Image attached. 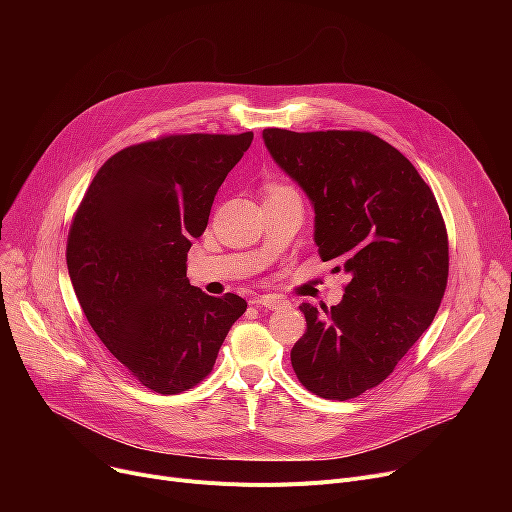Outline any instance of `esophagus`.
Instances as JSON below:
<instances>
[{"label":"esophagus","instance_id":"1","mask_svg":"<svg viewBox=\"0 0 512 512\" xmlns=\"http://www.w3.org/2000/svg\"><path fill=\"white\" fill-rule=\"evenodd\" d=\"M253 305H255L257 309H270V311H274V309L284 307L286 303H284L282 299L274 297V294H261V297L253 299Z\"/></svg>","mask_w":512,"mask_h":512}]
</instances>
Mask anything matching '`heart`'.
Returning a JSON list of instances; mask_svg holds the SVG:
<instances>
[{"label": "heart", "instance_id": "b5f03b06", "mask_svg": "<svg viewBox=\"0 0 512 512\" xmlns=\"http://www.w3.org/2000/svg\"><path fill=\"white\" fill-rule=\"evenodd\" d=\"M280 188H288V186H284V184H270V186H267V191H280Z\"/></svg>", "mask_w": 512, "mask_h": 512}]
</instances>
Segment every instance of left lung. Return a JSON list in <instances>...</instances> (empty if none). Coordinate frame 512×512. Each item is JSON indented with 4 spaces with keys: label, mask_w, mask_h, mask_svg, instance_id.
I'll return each instance as SVG.
<instances>
[{
    "label": "left lung",
    "mask_w": 512,
    "mask_h": 512,
    "mask_svg": "<svg viewBox=\"0 0 512 512\" xmlns=\"http://www.w3.org/2000/svg\"><path fill=\"white\" fill-rule=\"evenodd\" d=\"M263 141L313 203L321 261L338 259L351 276L340 305H301L307 330L292 369L321 398H357L388 378L438 313L448 282L438 201L411 161L367 130L265 128Z\"/></svg>",
    "instance_id": "8db88e82"
}]
</instances>
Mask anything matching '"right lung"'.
Segmentation results:
<instances>
[{
    "label": "right lung",
    "mask_w": 512,
    "mask_h": 512,
    "mask_svg": "<svg viewBox=\"0 0 512 512\" xmlns=\"http://www.w3.org/2000/svg\"><path fill=\"white\" fill-rule=\"evenodd\" d=\"M251 143L253 132H195L130 145L99 168L72 218L76 299L107 351L157 394L201 384L247 311L238 294L191 286L186 253Z\"/></svg>",
    "instance_id": "add662e5"
}]
</instances>
